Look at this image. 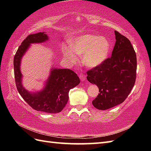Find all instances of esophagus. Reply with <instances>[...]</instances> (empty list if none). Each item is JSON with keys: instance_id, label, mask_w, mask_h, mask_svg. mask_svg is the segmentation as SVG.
<instances>
[{"instance_id": "esophagus-1", "label": "esophagus", "mask_w": 151, "mask_h": 151, "mask_svg": "<svg viewBox=\"0 0 151 151\" xmlns=\"http://www.w3.org/2000/svg\"><path fill=\"white\" fill-rule=\"evenodd\" d=\"M79 78H80V79L82 81H84V80L86 79V76L85 75H84V74H81V73L79 75Z\"/></svg>"}]
</instances>
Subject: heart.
Wrapping results in <instances>:
<instances>
[{
	"mask_svg": "<svg viewBox=\"0 0 151 151\" xmlns=\"http://www.w3.org/2000/svg\"><path fill=\"white\" fill-rule=\"evenodd\" d=\"M110 50V43L104 37L86 34L79 36L70 43V47H63V54L69 63L78 60L82 55L85 65L94 67L100 65L106 58Z\"/></svg>",
	"mask_w": 151,
	"mask_h": 151,
	"instance_id": "obj_1",
	"label": "heart"
}]
</instances>
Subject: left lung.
Returning a JSON list of instances; mask_svg holds the SVG:
<instances>
[{
	"mask_svg": "<svg viewBox=\"0 0 151 151\" xmlns=\"http://www.w3.org/2000/svg\"><path fill=\"white\" fill-rule=\"evenodd\" d=\"M115 42L111 57L87 71L88 81L97 86L99 93L92 101L99 110H107L127 98L135 84L137 59L130 40L115 30Z\"/></svg>",
	"mask_w": 151,
	"mask_h": 151,
	"instance_id": "obj_1",
	"label": "left lung"
}]
</instances>
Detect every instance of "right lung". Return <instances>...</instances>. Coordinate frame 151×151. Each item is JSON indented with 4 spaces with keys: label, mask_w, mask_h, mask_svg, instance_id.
Returning <instances> with one entry per match:
<instances>
[{
    "label": "right lung",
    "mask_w": 151,
    "mask_h": 151,
    "mask_svg": "<svg viewBox=\"0 0 151 151\" xmlns=\"http://www.w3.org/2000/svg\"><path fill=\"white\" fill-rule=\"evenodd\" d=\"M48 40L44 32L30 34L25 38L16 52L14 59V76L17 89L21 97L34 110L46 113H59L65 106L69 92L80 83L73 70L69 69H54L43 91L31 94L22 86L20 71L21 59L30 43H42Z\"/></svg>",
    "instance_id": "right-lung-1"
}]
</instances>
